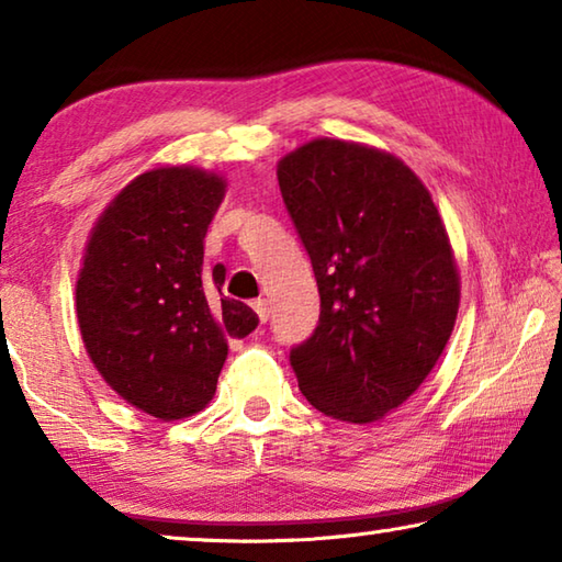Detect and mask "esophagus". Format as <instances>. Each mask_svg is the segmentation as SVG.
Returning <instances> with one entry per match:
<instances>
[{"instance_id":"1","label":"esophagus","mask_w":562,"mask_h":562,"mask_svg":"<svg viewBox=\"0 0 562 562\" xmlns=\"http://www.w3.org/2000/svg\"><path fill=\"white\" fill-rule=\"evenodd\" d=\"M252 310L258 312L260 322H268L270 319V304H268V300H255L252 302Z\"/></svg>"}]
</instances>
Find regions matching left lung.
<instances>
[{"label":"left lung","instance_id":"1","mask_svg":"<svg viewBox=\"0 0 562 562\" xmlns=\"http://www.w3.org/2000/svg\"><path fill=\"white\" fill-rule=\"evenodd\" d=\"M282 201L315 270L319 325L290 351L317 412L372 424L439 361L461 280L431 193L402 158L315 138L278 164Z\"/></svg>","mask_w":562,"mask_h":562}]
</instances>
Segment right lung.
<instances>
[{"label":"right lung","instance_id":"obj_1","mask_svg":"<svg viewBox=\"0 0 562 562\" xmlns=\"http://www.w3.org/2000/svg\"><path fill=\"white\" fill-rule=\"evenodd\" d=\"M225 178L160 166L131 180L99 215L76 280L83 347L113 392L176 422L211 402L227 339L258 327L247 304L223 297L225 268L203 272V240Z\"/></svg>","mask_w":562,"mask_h":562}]
</instances>
